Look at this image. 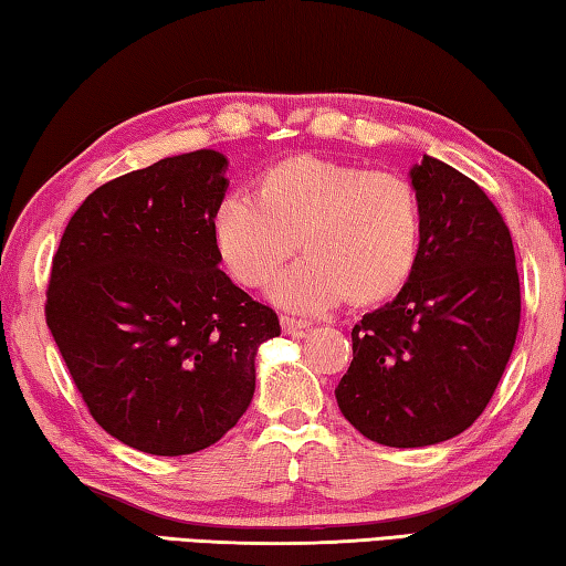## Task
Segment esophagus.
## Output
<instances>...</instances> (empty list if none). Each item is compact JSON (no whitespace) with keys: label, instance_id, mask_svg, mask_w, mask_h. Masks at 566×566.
<instances>
[{"label":"esophagus","instance_id":"obj_1","mask_svg":"<svg viewBox=\"0 0 566 566\" xmlns=\"http://www.w3.org/2000/svg\"><path fill=\"white\" fill-rule=\"evenodd\" d=\"M281 327L285 335L291 337H303L307 329L313 327L311 319H301V317H293V315H281Z\"/></svg>","mask_w":566,"mask_h":566}]
</instances>
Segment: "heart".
I'll list each match as a JSON object with an SVG mask.
<instances>
[{
	"instance_id": "b5f03b06",
	"label": "heart",
	"mask_w": 566,
	"mask_h": 566,
	"mask_svg": "<svg viewBox=\"0 0 566 566\" xmlns=\"http://www.w3.org/2000/svg\"><path fill=\"white\" fill-rule=\"evenodd\" d=\"M221 263L243 287H263L291 259L271 297L291 311L345 301L375 305L411 279L421 205L407 179L317 155L287 157L255 179L253 199L231 195L211 217Z\"/></svg>"
}]
</instances>
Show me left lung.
Wrapping results in <instances>:
<instances>
[{"mask_svg":"<svg viewBox=\"0 0 566 566\" xmlns=\"http://www.w3.org/2000/svg\"><path fill=\"white\" fill-rule=\"evenodd\" d=\"M409 177L419 259L399 295L352 327V365L335 389L345 419L391 449L463 433L493 397L520 327L513 237L493 201L431 155Z\"/></svg>","mask_w":566,"mask_h":566,"instance_id":"obj_1","label":"left lung"}]
</instances>
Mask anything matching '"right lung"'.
Returning <instances> with one entry per match:
<instances>
[{
	"label": "right lung",
	"instance_id": "obj_1",
	"mask_svg": "<svg viewBox=\"0 0 566 566\" xmlns=\"http://www.w3.org/2000/svg\"><path fill=\"white\" fill-rule=\"evenodd\" d=\"M229 159L197 150L83 201L53 255L46 325L105 431L153 455L209 449L247 413L281 325L219 271L211 217Z\"/></svg>",
	"mask_w": 566,
	"mask_h": 566
}]
</instances>
